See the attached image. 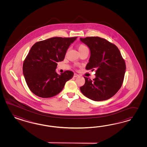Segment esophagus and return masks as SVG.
Listing matches in <instances>:
<instances>
[{"label":"esophagus","instance_id":"34e87169","mask_svg":"<svg viewBox=\"0 0 147 147\" xmlns=\"http://www.w3.org/2000/svg\"><path fill=\"white\" fill-rule=\"evenodd\" d=\"M79 75L78 74H76V73H75L74 74V78H76V77H78V76H79Z\"/></svg>","mask_w":147,"mask_h":147}]
</instances>
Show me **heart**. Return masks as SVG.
Here are the masks:
<instances>
[{
	"label": "heart",
	"mask_w": 147,
	"mask_h": 147,
	"mask_svg": "<svg viewBox=\"0 0 147 147\" xmlns=\"http://www.w3.org/2000/svg\"><path fill=\"white\" fill-rule=\"evenodd\" d=\"M78 49L79 52H81V51H84L85 49H87L88 48H87V47L86 46H85V45L80 44L78 46Z\"/></svg>",
	"instance_id": "heart-1"
}]
</instances>
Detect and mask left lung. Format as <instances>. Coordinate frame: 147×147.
Listing matches in <instances>:
<instances>
[{
	"label": "left lung",
	"mask_w": 147,
	"mask_h": 147,
	"mask_svg": "<svg viewBox=\"0 0 147 147\" xmlns=\"http://www.w3.org/2000/svg\"><path fill=\"white\" fill-rule=\"evenodd\" d=\"M80 40L89 47L90 52L86 69L92 71L96 69L93 80L84 77L85 85L80 88L81 93L95 101L111 98L122 85L126 69L119 49L115 45L98 36Z\"/></svg>",
	"instance_id": "left-lung-1"
}]
</instances>
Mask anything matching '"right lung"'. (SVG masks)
Segmentation results:
<instances>
[{
    "instance_id": "add662e5",
    "label": "right lung",
    "mask_w": 147,
    "mask_h": 147,
    "mask_svg": "<svg viewBox=\"0 0 147 147\" xmlns=\"http://www.w3.org/2000/svg\"><path fill=\"white\" fill-rule=\"evenodd\" d=\"M77 37H54L33 45L25 59L22 71L32 92L41 98L53 97L62 90L74 73L56 72L58 62L63 60L67 49Z\"/></svg>"
}]
</instances>
